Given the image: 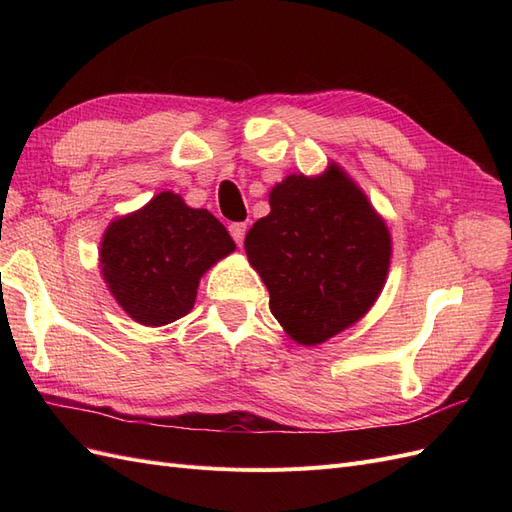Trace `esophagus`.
I'll return each mask as SVG.
<instances>
[{
	"label": "esophagus",
	"mask_w": 512,
	"mask_h": 512,
	"mask_svg": "<svg viewBox=\"0 0 512 512\" xmlns=\"http://www.w3.org/2000/svg\"><path fill=\"white\" fill-rule=\"evenodd\" d=\"M230 235H232V239H235V243L237 245H241L243 243V239H245V230H247V224H243V222H237V224H230Z\"/></svg>",
	"instance_id": "obj_1"
}]
</instances>
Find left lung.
Segmentation results:
<instances>
[{
	"instance_id": "1",
	"label": "left lung",
	"mask_w": 512,
	"mask_h": 512,
	"mask_svg": "<svg viewBox=\"0 0 512 512\" xmlns=\"http://www.w3.org/2000/svg\"><path fill=\"white\" fill-rule=\"evenodd\" d=\"M269 203L271 213L247 232V258L294 342H327L378 299L389 273V228L337 166L314 179L286 177Z\"/></svg>"
}]
</instances>
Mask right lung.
<instances>
[{
	"mask_svg": "<svg viewBox=\"0 0 512 512\" xmlns=\"http://www.w3.org/2000/svg\"><path fill=\"white\" fill-rule=\"evenodd\" d=\"M232 250L235 241L218 218L162 192L108 226L100 262L117 303L136 322L162 327L190 312L200 275Z\"/></svg>",
	"mask_w": 512,
	"mask_h": 512,
	"instance_id": "obj_1",
	"label": "right lung"
}]
</instances>
